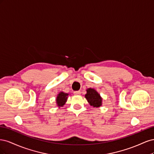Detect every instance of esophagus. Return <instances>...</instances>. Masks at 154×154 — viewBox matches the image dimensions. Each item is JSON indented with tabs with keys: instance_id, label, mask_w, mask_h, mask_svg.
<instances>
[{
	"instance_id": "1",
	"label": "esophagus",
	"mask_w": 154,
	"mask_h": 154,
	"mask_svg": "<svg viewBox=\"0 0 154 154\" xmlns=\"http://www.w3.org/2000/svg\"><path fill=\"white\" fill-rule=\"evenodd\" d=\"M74 94L75 95H80L81 92L80 91H75V92H74Z\"/></svg>"
}]
</instances>
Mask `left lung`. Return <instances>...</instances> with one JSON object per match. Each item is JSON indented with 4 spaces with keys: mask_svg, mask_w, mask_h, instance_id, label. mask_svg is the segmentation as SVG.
I'll list each match as a JSON object with an SVG mask.
<instances>
[{
    "mask_svg": "<svg viewBox=\"0 0 154 154\" xmlns=\"http://www.w3.org/2000/svg\"><path fill=\"white\" fill-rule=\"evenodd\" d=\"M87 101L93 107H100L102 105V98L100 94L94 88H88L85 96Z\"/></svg>",
    "mask_w": 154,
    "mask_h": 154,
    "instance_id": "obj_1",
    "label": "left lung"
}]
</instances>
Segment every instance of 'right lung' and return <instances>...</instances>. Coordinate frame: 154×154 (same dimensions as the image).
<instances>
[{
	"label": "right lung",
	"instance_id": "obj_1",
	"mask_svg": "<svg viewBox=\"0 0 154 154\" xmlns=\"http://www.w3.org/2000/svg\"><path fill=\"white\" fill-rule=\"evenodd\" d=\"M68 95L69 94H67V93H65L63 92H60L59 93L57 97V99H56V101H57L56 103H57L58 106L60 107L64 105V104L67 101Z\"/></svg>",
	"mask_w": 154,
	"mask_h": 154
}]
</instances>
